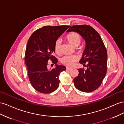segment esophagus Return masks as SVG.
I'll list each match as a JSON object with an SVG mask.
<instances>
[{"label": "esophagus", "mask_w": 124, "mask_h": 124, "mask_svg": "<svg viewBox=\"0 0 124 124\" xmlns=\"http://www.w3.org/2000/svg\"><path fill=\"white\" fill-rule=\"evenodd\" d=\"M72 70V68H69V67H66V70Z\"/></svg>", "instance_id": "34e87169"}]
</instances>
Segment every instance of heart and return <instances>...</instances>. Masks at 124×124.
<instances>
[{"mask_svg": "<svg viewBox=\"0 0 124 124\" xmlns=\"http://www.w3.org/2000/svg\"><path fill=\"white\" fill-rule=\"evenodd\" d=\"M66 39L72 46L74 47L78 46L82 41V37L80 34L77 32H71L66 36ZM61 41L60 39H58L55 42L54 49V51L56 53L60 52ZM78 58L76 55H66L62 57L61 59V62L62 64L68 66H73L78 61Z\"/></svg>", "mask_w": 124, "mask_h": 124, "instance_id": "1", "label": "heart"}]
</instances>
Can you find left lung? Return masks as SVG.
I'll use <instances>...</instances> for the list:
<instances>
[{"label": "left lung", "instance_id": "8db88e82", "mask_svg": "<svg viewBox=\"0 0 124 124\" xmlns=\"http://www.w3.org/2000/svg\"><path fill=\"white\" fill-rule=\"evenodd\" d=\"M72 31L80 34L85 40V49L80 63L87 68L85 70L78 69L79 73L74 78V84L79 91L91 92L100 86L106 75V49L100 35L92 27L75 25L71 27L66 32Z\"/></svg>", "mask_w": 124, "mask_h": 124}]
</instances>
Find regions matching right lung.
I'll return each mask as SVG.
<instances>
[{"mask_svg":"<svg viewBox=\"0 0 124 124\" xmlns=\"http://www.w3.org/2000/svg\"><path fill=\"white\" fill-rule=\"evenodd\" d=\"M70 27L69 26H44L32 34L27 42L25 52V63L28 77L35 90L41 93H50L58 87L59 75L66 67L58 65L55 52V41ZM50 59L54 69H48L47 61Z\"/></svg>","mask_w":124,"mask_h":124,"instance_id":"obj_1","label":"right lung"}]
</instances>
